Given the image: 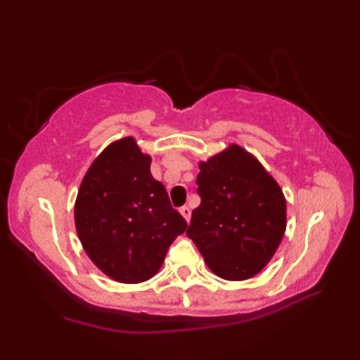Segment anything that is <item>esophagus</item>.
<instances>
[{
	"instance_id": "1",
	"label": "esophagus",
	"mask_w": 360,
	"mask_h": 360,
	"mask_svg": "<svg viewBox=\"0 0 360 360\" xmlns=\"http://www.w3.org/2000/svg\"><path fill=\"white\" fill-rule=\"evenodd\" d=\"M179 212H181V215L186 218V221L188 223L190 221V217H192V210H190V207H187V205H182V207L179 209Z\"/></svg>"
}]
</instances>
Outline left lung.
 I'll return each instance as SVG.
<instances>
[{"label":"left lung","instance_id":"8db88e82","mask_svg":"<svg viewBox=\"0 0 360 360\" xmlns=\"http://www.w3.org/2000/svg\"><path fill=\"white\" fill-rule=\"evenodd\" d=\"M200 207L187 236L210 271L240 281L254 277L278 249L286 231V200L257 158L240 145L200 164Z\"/></svg>","mask_w":360,"mask_h":360}]
</instances>
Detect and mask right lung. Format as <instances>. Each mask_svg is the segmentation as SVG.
I'll return each mask as SVG.
<instances>
[{
  "instance_id": "add662e5",
  "label": "right lung",
  "mask_w": 360,
  "mask_h": 360,
  "mask_svg": "<svg viewBox=\"0 0 360 360\" xmlns=\"http://www.w3.org/2000/svg\"><path fill=\"white\" fill-rule=\"evenodd\" d=\"M151 158L133 137L108 145L83 178L74 218L83 249L120 283L150 280L187 229L165 187L150 173Z\"/></svg>"
}]
</instances>
